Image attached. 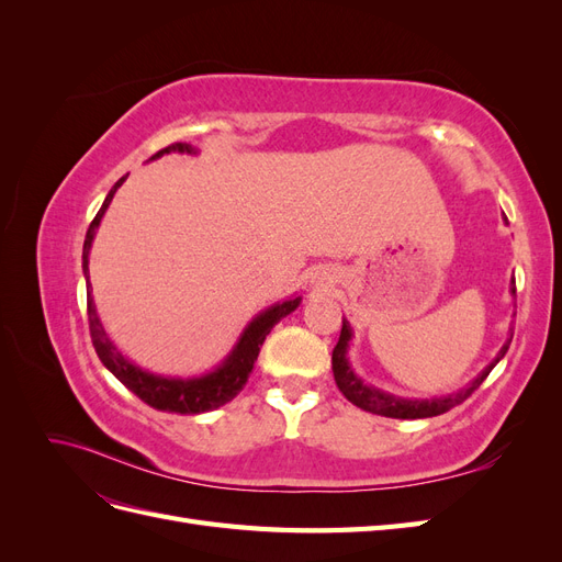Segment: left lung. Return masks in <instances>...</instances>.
<instances>
[{"label":"left lung","instance_id":"1","mask_svg":"<svg viewBox=\"0 0 562 562\" xmlns=\"http://www.w3.org/2000/svg\"><path fill=\"white\" fill-rule=\"evenodd\" d=\"M512 295H516L514 281H512ZM351 337H353V330L349 326V321L342 318V333H339V339L333 349V375H335L337 389L342 391L345 398L372 415L394 417V419H422V417L443 415L450 411V407L464 403L473 394V391L483 384V380L490 375L492 368H495L504 359V353L508 351V345H512V339H514V328L508 330L506 342L502 345L495 359H492L464 389H459V391H454V394H448V396H434V398H403V396H394V394H389V391H382L378 386L363 382L353 372V368L349 363V356H347Z\"/></svg>","mask_w":562,"mask_h":562}]
</instances>
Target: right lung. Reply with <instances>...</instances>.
I'll use <instances>...</instances> for the list:
<instances>
[{"label": "right lung", "instance_id": "right-lung-1", "mask_svg": "<svg viewBox=\"0 0 562 562\" xmlns=\"http://www.w3.org/2000/svg\"><path fill=\"white\" fill-rule=\"evenodd\" d=\"M171 151H176V155H196L199 149L187 145V143H176V145H168L161 151H157V155L149 161H155L164 155H171ZM126 178H128V173L114 182L110 194L103 201V206H100L98 215L93 217V223L89 225L87 239H83L81 269H83V279H87V310H89V328H91L95 353L119 382H122L126 389H131L140 401L155 407V411L176 413V415H199V413L215 411V407L229 403L244 389V384L248 382V375L252 372L255 361H258V353H260L265 337L271 333V328H274L283 316H288L300 307L302 297L283 300V302H277V304H271V307L262 310L244 328V333L239 335V339H236L232 351L225 356V361L215 366L211 372H203V375H199V378L157 375V372L143 370L140 366L128 361L126 356L114 347L110 335L103 328V323H100V318H98L93 293H91L93 288L89 281V252H91V246L95 239V232L100 227V220H103V215L110 206L114 192L124 184Z\"/></svg>", "mask_w": 562, "mask_h": 562}]
</instances>
